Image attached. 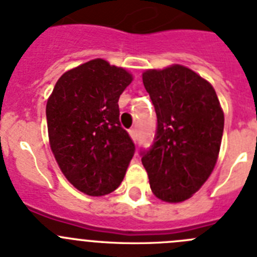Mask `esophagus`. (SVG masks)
I'll list each match as a JSON object with an SVG mask.
<instances>
[{"label": "esophagus", "instance_id": "esophagus-1", "mask_svg": "<svg viewBox=\"0 0 257 257\" xmlns=\"http://www.w3.org/2000/svg\"><path fill=\"white\" fill-rule=\"evenodd\" d=\"M129 135H131V137L133 138V141H137V138H138V131H137V128L129 129Z\"/></svg>", "mask_w": 257, "mask_h": 257}]
</instances>
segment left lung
I'll return each mask as SVG.
<instances>
[{
  "instance_id": "8db88e82",
  "label": "left lung",
  "mask_w": 257,
  "mask_h": 257,
  "mask_svg": "<svg viewBox=\"0 0 257 257\" xmlns=\"http://www.w3.org/2000/svg\"><path fill=\"white\" fill-rule=\"evenodd\" d=\"M142 80L158 119L153 145L141 150L142 164L159 199L184 202L215 168L224 112L215 89L190 68L149 70Z\"/></svg>"
}]
</instances>
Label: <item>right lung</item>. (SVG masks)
<instances>
[{"mask_svg": "<svg viewBox=\"0 0 257 257\" xmlns=\"http://www.w3.org/2000/svg\"><path fill=\"white\" fill-rule=\"evenodd\" d=\"M132 80L124 68L93 59L63 73L48 99L51 151L67 180L88 195L117 189L135 155L117 104Z\"/></svg>", "mask_w": 257, "mask_h": 257, "instance_id": "add662e5", "label": "right lung"}]
</instances>
